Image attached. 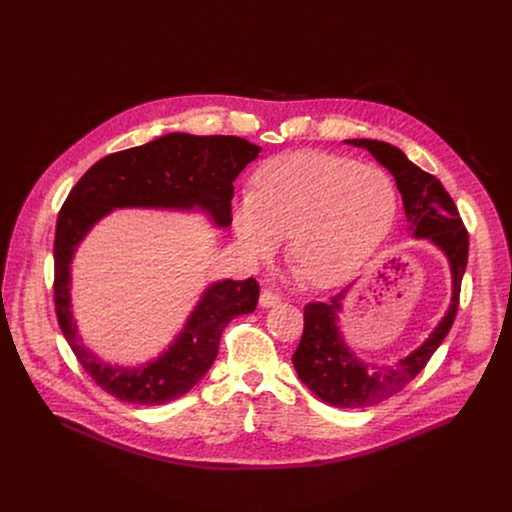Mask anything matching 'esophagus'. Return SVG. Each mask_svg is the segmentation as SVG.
<instances>
[{
	"label": "esophagus",
	"instance_id": "esophagus-1",
	"mask_svg": "<svg viewBox=\"0 0 512 512\" xmlns=\"http://www.w3.org/2000/svg\"><path fill=\"white\" fill-rule=\"evenodd\" d=\"M279 303H281V299L275 293H271V291H263L259 295V307L261 308L277 307Z\"/></svg>",
	"mask_w": 512,
	"mask_h": 512
}]
</instances>
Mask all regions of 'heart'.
Masks as SVG:
<instances>
[{
  "label": "heart",
  "mask_w": 512,
  "mask_h": 512,
  "mask_svg": "<svg viewBox=\"0 0 512 512\" xmlns=\"http://www.w3.org/2000/svg\"><path fill=\"white\" fill-rule=\"evenodd\" d=\"M253 186L231 202L239 249L249 261H267L289 235L293 263L318 289L352 279L398 213V192L384 170L324 152L271 158Z\"/></svg>",
  "instance_id": "1"
}]
</instances>
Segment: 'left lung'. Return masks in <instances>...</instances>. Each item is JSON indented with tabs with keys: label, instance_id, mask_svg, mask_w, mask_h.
Listing matches in <instances>:
<instances>
[{
	"label": "left lung",
	"instance_id": "obj_1",
	"mask_svg": "<svg viewBox=\"0 0 512 512\" xmlns=\"http://www.w3.org/2000/svg\"><path fill=\"white\" fill-rule=\"evenodd\" d=\"M344 142L368 150L394 176L404 202L406 231L413 239L433 245L447 259L451 273V301L445 314L417 348L392 364L366 362L348 346L340 328V314H344L352 287L332 297L330 303L305 307V332L293 354L295 370L308 390L328 406L356 409L376 406L398 394L423 370L447 336L459 305L469 235L441 182L415 166L400 148L368 138Z\"/></svg>",
	"mask_w": 512,
	"mask_h": 512
}]
</instances>
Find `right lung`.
Instances as JSON below:
<instances>
[{
    "label": "right lung",
    "instance_id": "1",
    "mask_svg": "<svg viewBox=\"0 0 512 512\" xmlns=\"http://www.w3.org/2000/svg\"><path fill=\"white\" fill-rule=\"evenodd\" d=\"M259 154L261 146L239 136L170 132L99 160L71 190L55 231V308L81 366L110 396L162 406L188 394L211 368L225 324L257 307L259 285L255 279L209 283L182 330L156 358L136 366L110 364L85 346L73 312L71 265L81 243L114 209L202 213L211 227L227 229L233 182Z\"/></svg>",
    "mask_w": 512,
    "mask_h": 512
}]
</instances>
